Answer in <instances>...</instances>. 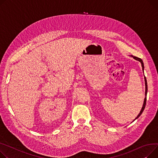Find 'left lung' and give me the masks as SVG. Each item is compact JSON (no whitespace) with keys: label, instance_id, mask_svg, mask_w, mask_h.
Returning <instances> with one entry per match:
<instances>
[{"label":"left lung","instance_id":"8db88e82","mask_svg":"<svg viewBox=\"0 0 158 158\" xmlns=\"http://www.w3.org/2000/svg\"><path fill=\"white\" fill-rule=\"evenodd\" d=\"M132 56V57H133V58H135V60H139V61L141 63L142 67V69H143V70L144 66H143V63L142 60L141 58H138V57L133 56ZM145 99H144L143 105V107H142V108L141 111L140 112L139 114L137 115V117H136V118L135 119H135H136L137 118H139L140 117V115L142 114V113L143 112V110H144V109H145V105H146V100H147V97H146V96H147V93H148V82H147V80H146L145 77ZM135 120H134V121H135Z\"/></svg>","mask_w":158,"mask_h":158}]
</instances>
